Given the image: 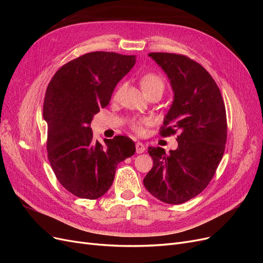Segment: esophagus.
Returning a JSON list of instances; mask_svg holds the SVG:
<instances>
[{"label": "esophagus", "mask_w": 263, "mask_h": 263, "mask_svg": "<svg viewBox=\"0 0 263 263\" xmlns=\"http://www.w3.org/2000/svg\"><path fill=\"white\" fill-rule=\"evenodd\" d=\"M145 150H146V148H145V145L142 144V142H140V141L136 142V153L137 154L145 153Z\"/></svg>", "instance_id": "34e87169"}]
</instances>
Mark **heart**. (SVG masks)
<instances>
[{"instance_id": "heart-1", "label": "heart", "mask_w": 263, "mask_h": 263, "mask_svg": "<svg viewBox=\"0 0 263 263\" xmlns=\"http://www.w3.org/2000/svg\"><path fill=\"white\" fill-rule=\"evenodd\" d=\"M139 84L141 86L142 91L146 93L148 98L153 94H157V93L162 94L165 89V82L163 80V78L160 74L155 73V72H147L142 74L139 79ZM123 89H124V83H121L117 86V89L115 91V94H114L115 97H118V95L122 93ZM145 123H146V119L139 118V119H134V121L130 122L129 125H130V128L135 133L139 134L142 132V126L145 125Z\"/></svg>"}]
</instances>
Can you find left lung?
I'll return each instance as SVG.
<instances>
[{
    "label": "left lung",
    "mask_w": 263,
    "mask_h": 263,
    "mask_svg": "<svg viewBox=\"0 0 263 263\" xmlns=\"http://www.w3.org/2000/svg\"><path fill=\"white\" fill-rule=\"evenodd\" d=\"M168 74L174 101L160 127L161 137L178 135V148L165 154L149 147L154 165L144 185L158 200L181 204L210 184L225 151L227 117L224 100L212 76L184 54L151 52Z\"/></svg>",
    "instance_id": "1"
}]
</instances>
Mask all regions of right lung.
Here are the masks:
<instances>
[{
	"mask_svg": "<svg viewBox=\"0 0 263 263\" xmlns=\"http://www.w3.org/2000/svg\"><path fill=\"white\" fill-rule=\"evenodd\" d=\"M136 55L93 51L65 63L47 86L43 116L48 124L47 155L54 176L71 194L97 200L112 186L117 164L134 155L127 136L94 140V114L108 105Z\"/></svg>",
	"mask_w": 263,
	"mask_h": 263,
	"instance_id": "obj_1",
	"label": "right lung"
}]
</instances>
